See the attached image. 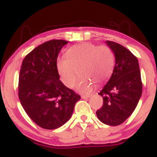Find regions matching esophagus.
I'll use <instances>...</instances> for the list:
<instances>
[{
	"label": "esophagus",
	"instance_id": "esophagus-1",
	"mask_svg": "<svg viewBox=\"0 0 157 157\" xmlns=\"http://www.w3.org/2000/svg\"><path fill=\"white\" fill-rule=\"evenodd\" d=\"M90 96H91L90 95H88V96H82L81 98L83 99H88V98H90Z\"/></svg>",
	"mask_w": 157,
	"mask_h": 157
}]
</instances>
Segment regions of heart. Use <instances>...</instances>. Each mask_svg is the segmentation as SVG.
I'll return each instance as SVG.
<instances>
[{
    "mask_svg": "<svg viewBox=\"0 0 157 157\" xmlns=\"http://www.w3.org/2000/svg\"><path fill=\"white\" fill-rule=\"evenodd\" d=\"M65 58L57 61V70L61 80L67 87H72L77 82L80 67L83 79L77 86L82 93H89L94 88V82L102 83L110 77L115 65V58L111 49L105 45L82 43L71 47L66 52Z\"/></svg>",
    "mask_w": 157,
    "mask_h": 157,
    "instance_id": "obj_1",
    "label": "heart"
}]
</instances>
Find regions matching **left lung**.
<instances>
[{"instance_id": "1", "label": "left lung", "mask_w": 157, "mask_h": 157, "mask_svg": "<svg viewBox=\"0 0 157 157\" xmlns=\"http://www.w3.org/2000/svg\"><path fill=\"white\" fill-rule=\"evenodd\" d=\"M105 43L115 55V64L110 79L99 93L103 104L96 115L104 124L117 126L137 107L142 94L141 77L138 60L128 49L111 41Z\"/></svg>"}]
</instances>
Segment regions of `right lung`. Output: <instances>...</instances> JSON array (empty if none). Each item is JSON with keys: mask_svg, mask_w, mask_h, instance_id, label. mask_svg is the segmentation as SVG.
<instances>
[{"mask_svg": "<svg viewBox=\"0 0 157 157\" xmlns=\"http://www.w3.org/2000/svg\"><path fill=\"white\" fill-rule=\"evenodd\" d=\"M64 40H51L36 47L23 59L19 77V98L29 117L39 127L52 130L71 118L80 96L59 80L58 54Z\"/></svg>", "mask_w": 157, "mask_h": 157, "instance_id": "right-lung-1", "label": "right lung"}]
</instances>
